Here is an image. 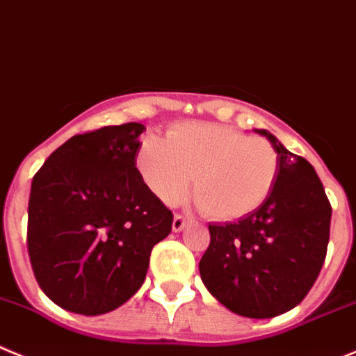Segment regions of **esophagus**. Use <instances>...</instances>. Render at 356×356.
<instances>
[{"instance_id":"34e87169","label":"esophagus","mask_w":356,"mask_h":356,"mask_svg":"<svg viewBox=\"0 0 356 356\" xmlns=\"http://www.w3.org/2000/svg\"><path fill=\"white\" fill-rule=\"evenodd\" d=\"M191 219L188 216H182V214H175L174 216V221H172V230L174 232H181L182 228L186 227V223H189Z\"/></svg>"}]
</instances>
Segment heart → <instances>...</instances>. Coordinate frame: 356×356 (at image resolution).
Masks as SVG:
<instances>
[{
  "label": "heart",
  "mask_w": 356,
  "mask_h": 356,
  "mask_svg": "<svg viewBox=\"0 0 356 356\" xmlns=\"http://www.w3.org/2000/svg\"><path fill=\"white\" fill-rule=\"evenodd\" d=\"M145 186L165 204L186 197L191 179L198 207L212 219H237L257 211L279 177L281 159L268 140L209 122H186L167 140L149 135L137 152Z\"/></svg>",
  "instance_id": "obj_1"
}]
</instances>
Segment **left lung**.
Here are the masks:
<instances>
[{"instance_id": "obj_1", "label": "left lung", "mask_w": 356, "mask_h": 356, "mask_svg": "<svg viewBox=\"0 0 356 356\" xmlns=\"http://www.w3.org/2000/svg\"><path fill=\"white\" fill-rule=\"evenodd\" d=\"M281 168L270 197L237 223L209 225L200 275L232 313L274 318L300 304L318 279L330 238L332 205L313 165L274 135Z\"/></svg>"}]
</instances>
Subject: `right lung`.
<instances>
[{"label": "right lung", "mask_w": 356, "mask_h": 356, "mask_svg": "<svg viewBox=\"0 0 356 356\" xmlns=\"http://www.w3.org/2000/svg\"><path fill=\"white\" fill-rule=\"evenodd\" d=\"M144 129L126 122L73 135L33 177L29 260L43 293L66 311L96 316L124 304L172 232L174 214L137 168Z\"/></svg>", "instance_id": "add662e5"}]
</instances>
